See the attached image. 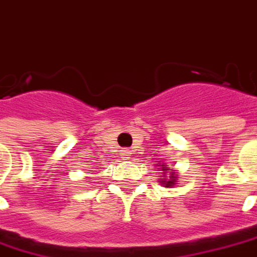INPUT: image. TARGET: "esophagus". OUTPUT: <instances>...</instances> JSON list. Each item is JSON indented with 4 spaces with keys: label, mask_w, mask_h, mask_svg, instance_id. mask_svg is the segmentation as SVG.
Listing matches in <instances>:
<instances>
[{
    "label": "esophagus",
    "mask_w": 257,
    "mask_h": 257,
    "mask_svg": "<svg viewBox=\"0 0 257 257\" xmlns=\"http://www.w3.org/2000/svg\"><path fill=\"white\" fill-rule=\"evenodd\" d=\"M130 155H132V151H130V150H121V152H120V158L123 159V161L130 158Z\"/></svg>",
    "instance_id": "obj_1"
}]
</instances>
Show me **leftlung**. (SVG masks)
<instances>
[{
    "mask_svg": "<svg viewBox=\"0 0 257 257\" xmlns=\"http://www.w3.org/2000/svg\"><path fill=\"white\" fill-rule=\"evenodd\" d=\"M158 166H161L159 169L162 171V175L159 176V178H161V179H159V183H161V185L165 186V187H173V186L178 185L179 176L176 175L175 169L168 168V165H165V164H162V165H158ZM168 172H170L169 175H166Z\"/></svg>",
    "mask_w": 257,
    "mask_h": 257,
    "instance_id": "left-lung-1",
    "label": "left lung"
}]
</instances>
